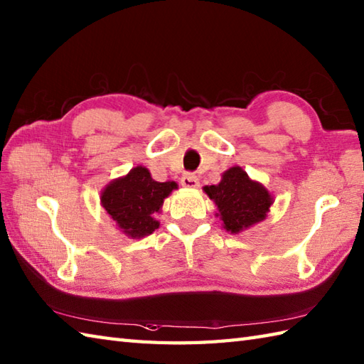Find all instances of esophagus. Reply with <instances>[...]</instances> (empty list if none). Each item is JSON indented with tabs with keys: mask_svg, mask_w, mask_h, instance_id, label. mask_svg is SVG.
I'll return each mask as SVG.
<instances>
[{
	"mask_svg": "<svg viewBox=\"0 0 364 364\" xmlns=\"http://www.w3.org/2000/svg\"><path fill=\"white\" fill-rule=\"evenodd\" d=\"M181 184H183V188L196 189V188H198V178L194 173H186L181 178Z\"/></svg>",
	"mask_w": 364,
	"mask_h": 364,
	"instance_id": "1",
	"label": "esophagus"
}]
</instances>
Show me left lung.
I'll list each match as a JSON object with an SVG mask.
<instances>
[{"label": "left lung", "instance_id": "1", "mask_svg": "<svg viewBox=\"0 0 364 364\" xmlns=\"http://www.w3.org/2000/svg\"><path fill=\"white\" fill-rule=\"evenodd\" d=\"M203 191L218 206L222 225L231 235L264 220L274 202L269 191L237 166L223 172L219 184L205 186Z\"/></svg>", "mask_w": 364, "mask_h": 364}]
</instances>
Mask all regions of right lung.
<instances>
[{"mask_svg": "<svg viewBox=\"0 0 364 364\" xmlns=\"http://www.w3.org/2000/svg\"><path fill=\"white\" fill-rule=\"evenodd\" d=\"M175 181H154L149 168L137 166L102 191V206L128 237L141 239L159 228L154 219L164 198L176 189Z\"/></svg>", "mask_w": 364, "mask_h": 364, "instance_id": "right-lung-1", "label": "right lung"}]
</instances>
